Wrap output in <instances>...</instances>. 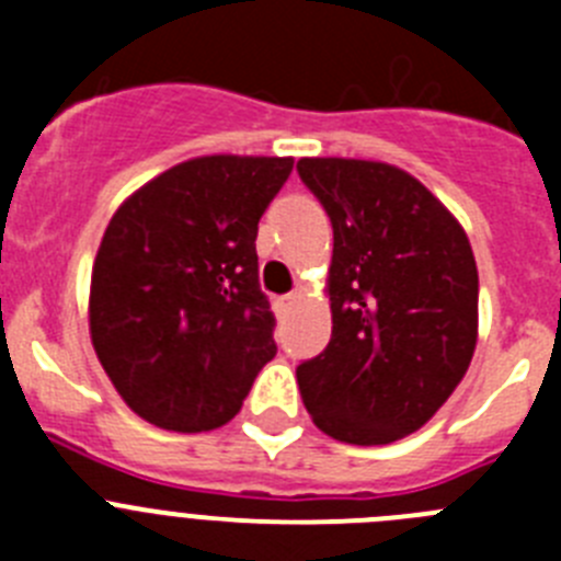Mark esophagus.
<instances>
[{"instance_id": "esophagus-1", "label": "esophagus", "mask_w": 561, "mask_h": 561, "mask_svg": "<svg viewBox=\"0 0 561 561\" xmlns=\"http://www.w3.org/2000/svg\"><path fill=\"white\" fill-rule=\"evenodd\" d=\"M297 297H300V295H297V291H289V295L277 297V309H284V311H286V309H289L291 304H295Z\"/></svg>"}]
</instances>
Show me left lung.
<instances>
[{
	"instance_id": "1",
	"label": "left lung",
	"mask_w": 561,
	"mask_h": 561,
	"mask_svg": "<svg viewBox=\"0 0 561 561\" xmlns=\"http://www.w3.org/2000/svg\"><path fill=\"white\" fill-rule=\"evenodd\" d=\"M329 213L331 340L297 365L314 424L356 447L424 427L463 379L478 342V266L463 227L385 162H297Z\"/></svg>"
}]
</instances>
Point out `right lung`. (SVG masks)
I'll use <instances>...</instances> for the list:
<instances>
[{
	"mask_svg": "<svg viewBox=\"0 0 561 561\" xmlns=\"http://www.w3.org/2000/svg\"><path fill=\"white\" fill-rule=\"evenodd\" d=\"M289 157H199L142 185L103 232L89 331L117 393L176 433L241 410L277 354L257 284V221L289 180Z\"/></svg>",
	"mask_w": 561,
	"mask_h": 561,
	"instance_id": "add662e5",
	"label": "right lung"
}]
</instances>
